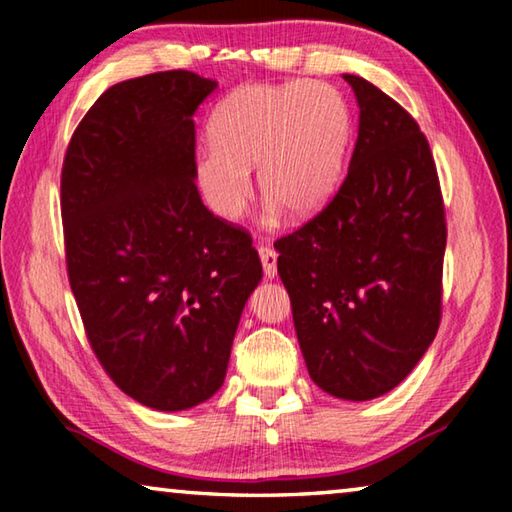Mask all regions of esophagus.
I'll return each instance as SVG.
<instances>
[{"label":"esophagus","instance_id":"obj_1","mask_svg":"<svg viewBox=\"0 0 512 512\" xmlns=\"http://www.w3.org/2000/svg\"><path fill=\"white\" fill-rule=\"evenodd\" d=\"M259 259H262L264 275L268 277V280H273V277L277 275V253L273 248L262 246V248H259Z\"/></svg>","mask_w":512,"mask_h":512}]
</instances>
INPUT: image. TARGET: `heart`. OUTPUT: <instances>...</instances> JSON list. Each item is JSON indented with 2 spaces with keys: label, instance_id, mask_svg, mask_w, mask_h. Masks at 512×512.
<instances>
[{
  "label": "heart",
  "instance_id": "heart-1",
  "mask_svg": "<svg viewBox=\"0 0 512 512\" xmlns=\"http://www.w3.org/2000/svg\"><path fill=\"white\" fill-rule=\"evenodd\" d=\"M348 133V108L329 85H244L207 121L212 149L196 155L198 187L216 216L235 221L253 194L250 169H257L268 207L302 219L332 192Z\"/></svg>",
  "mask_w": 512,
  "mask_h": 512
}]
</instances>
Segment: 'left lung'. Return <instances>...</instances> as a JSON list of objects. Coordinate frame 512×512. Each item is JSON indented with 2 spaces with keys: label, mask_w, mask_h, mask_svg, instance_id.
<instances>
[{
  "label": "left lung",
  "mask_w": 512,
  "mask_h": 512,
  "mask_svg": "<svg viewBox=\"0 0 512 512\" xmlns=\"http://www.w3.org/2000/svg\"><path fill=\"white\" fill-rule=\"evenodd\" d=\"M343 79L359 103L348 176L275 250L309 377L366 402L393 391L438 332L447 228L420 126L366 79Z\"/></svg>",
  "instance_id": "obj_1"
}]
</instances>
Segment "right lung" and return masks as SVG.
Listing matches in <instances>:
<instances>
[{
    "label": "right lung",
    "instance_id": "1",
    "mask_svg": "<svg viewBox=\"0 0 512 512\" xmlns=\"http://www.w3.org/2000/svg\"><path fill=\"white\" fill-rule=\"evenodd\" d=\"M216 81L185 69L108 88L60 178L69 287L110 379L155 411L219 391L241 311L262 280L248 232L196 187L194 112Z\"/></svg>",
    "mask_w": 512,
    "mask_h": 512
}]
</instances>
